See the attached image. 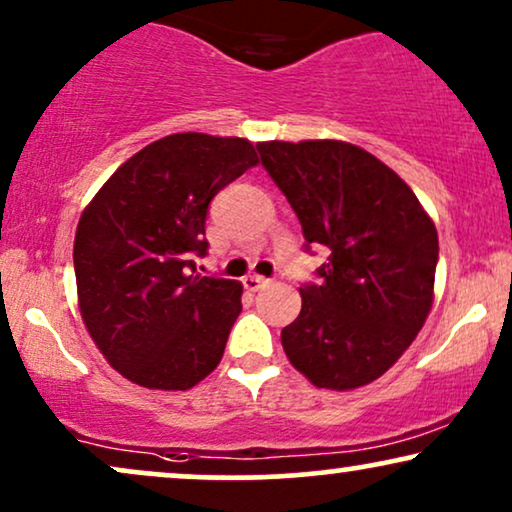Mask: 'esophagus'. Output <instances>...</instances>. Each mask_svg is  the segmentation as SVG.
<instances>
[{
    "label": "esophagus",
    "mask_w": 512,
    "mask_h": 512,
    "mask_svg": "<svg viewBox=\"0 0 512 512\" xmlns=\"http://www.w3.org/2000/svg\"><path fill=\"white\" fill-rule=\"evenodd\" d=\"M243 286L248 288V290H252V293H255V290H262L264 286H269V278H264V276H260V274L245 276V278H243Z\"/></svg>",
    "instance_id": "1"
}]
</instances>
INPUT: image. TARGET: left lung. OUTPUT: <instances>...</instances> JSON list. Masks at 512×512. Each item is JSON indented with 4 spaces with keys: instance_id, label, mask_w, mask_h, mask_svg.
Here are the masks:
<instances>
[{
    "instance_id": "8db88e82",
    "label": "left lung",
    "mask_w": 512,
    "mask_h": 512,
    "mask_svg": "<svg viewBox=\"0 0 512 512\" xmlns=\"http://www.w3.org/2000/svg\"><path fill=\"white\" fill-rule=\"evenodd\" d=\"M264 170L288 198L304 241L328 248L319 283L281 345L309 383H373L416 340L432 300L437 229L416 193L364 148L335 139L260 141Z\"/></svg>"
}]
</instances>
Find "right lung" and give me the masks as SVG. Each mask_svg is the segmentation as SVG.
I'll return each mask as SVG.
<instances>
[{
    "label": "right lung",
    "instance_id": "add662e5",
    "mask_svg": "<svg viewBox=\"0 0 512 512\" xmlns=\"http://www.w3.org/2000/svg\"><path fill=\"white\" fill-rule=\"evenodd\" d=\"M248 139L163 137L101 186L75 231L77 304L120 375L148 390H189L222 361L241 314L238 281L196 274L210 200L255 167Z\"/></svg>",
    "mask_w": 512,
    "mask_h": 512
}]
</instances>
